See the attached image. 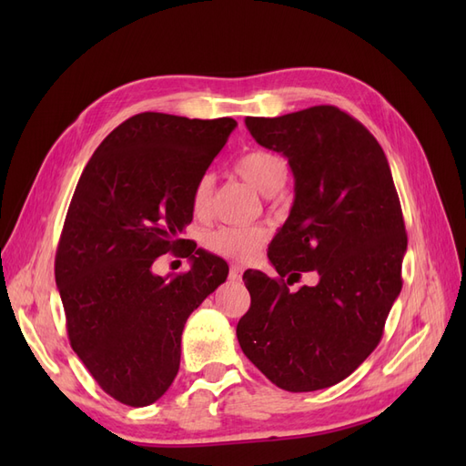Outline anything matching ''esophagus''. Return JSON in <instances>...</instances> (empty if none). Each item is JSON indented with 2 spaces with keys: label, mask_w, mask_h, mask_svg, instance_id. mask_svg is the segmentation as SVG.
Wrapping results in <instances>:
<instances>
[{
  "label": "esophagus",
  "mask_w": 466,
  "mask_h": 466,
  "mask_svg": "<svg viewBox=\"0 0 466 466\" xmlns=\"http://www.w3.org/2000/svg\"><path fill=\"white\" fill-rule=\"evenodd\" d=\"M241 276H243V266L231 264V268H229V278L235 279V281H238V279H241Z\"/></svg>",
  "instance_id": "34e87169"
}]
</instances>
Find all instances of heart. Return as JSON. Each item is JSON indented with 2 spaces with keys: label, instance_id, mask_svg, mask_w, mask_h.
I'll return each mask as SVG.
<instances>
[{
  "label": "heart",
  "instance_id": "1",
  "mask_svg": "<svg viewBox=\"0 0 466 466\" xmlns=\"http://www.w3.org/2000/svg\"><path fill=\"white\" fill-rule=\"evenodd\" d=\"M235 171L250 187H255L260 194L272 196L286 185L288 161L278 153L255 149L245 153L235 163ZM211 194H214V177L209 173L202 175L192 190V209L196 216H206L211 206ZM268 238L262 228H218L209 231L204 243L209 252L218 257L231 260H250L258 255Z\"/></svg>",
  "mask_w": 466,
  "mask_h": 466
}]
</instances>
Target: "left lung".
I'll return each mask as SVG.
<instances>
[{
	"mask_svg": "<svg viewBox=\"0 0 466 466\" xmlns=\"http://www.w3.org/2000/svg\"><path fill=\"white\" fill-rule=\"evenodd\" d=\"M245 124L262 147L288 157L295 200L268 247L278 278L243 276L250 307L237 340L276 387L327 389L377 348L402 289L408 238L390 167L373 134L332 105ZM311 269L317 287L287 288Z\"/></svg>",
	"mask_w": 466,
	"mask_h": 466,
	"instance_id": "8db88e82",
	"label": "left lung"
}]
</instances>
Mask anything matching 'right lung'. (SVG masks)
Segmentation results:
<instances>
[{"mask_svg":"<svg viewBox=\"0 0 466 466\" xmlns=\"http://www.w3.org/2000/svg\"><path fill=\"white\" fill-rule=\"evenodd\" d=\"M233 118L142 112L112 130L83 168L56 250L69 344L106 394L147 406L171 387L194 309L228 278L223 258L180 233L192 190L235 130ZM188 273L155 277L167 251Z\"/></svg>","mask_w":466,"mask_h":466,"instance_id":"right-lung-1","label":"right lung"}]
</instances>
